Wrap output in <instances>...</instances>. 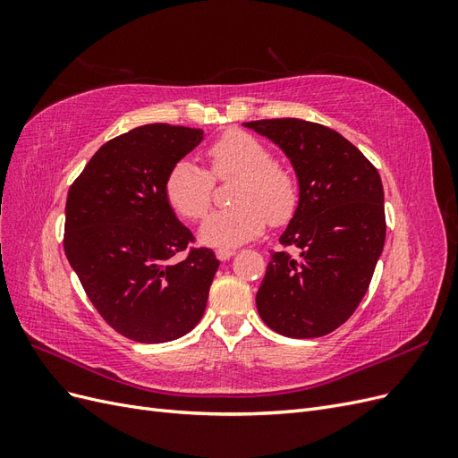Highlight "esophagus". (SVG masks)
Instances as JSON below:
<instances>
[{
    "instance_id": "34e87169",
    "label": "esophagus",
    "mask_w": 458,
    "mask_h": 458,
    "mask_svg": "<svg viewBox=\"0 0 458 458\" xmlns=\"http://www.w3.org/2000/svg\"><path fill=\"white\" fill-rule=\"evenodd\" d=\"M216 256H217V259L225 261V259H229L231 256H234V250H229V248H219V250H216Z\"/></svg>"
}]
</instances>
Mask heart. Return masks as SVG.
<instances>
[{"mask_svg":"<svg viewBox=\"0 0 458 458\" xmlns=\"http://www.w3.org/2000/svg\"><path fill=\"white\" fill-rule=\"evenodd\" d=\"M210 174L192 160L174 164L165 177V199L185 219L199 221L210 210L214 179L237 177L231 202L206 217L202 242L231 248L252 241L266 231L267 221L279 227L293 219L300 202L296 175L275 162L273 150L252 133L231 130L206 148Z\"/></svg>","mask_w":458,"mask_h":458,"instance_id":"obj_1","label":"heart"}]
</instances>
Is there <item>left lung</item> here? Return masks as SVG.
I'll list each match as a JSON object with an SVG mask.
<instances>
[{
  "label": "left lung",
  "mask_w": 458,
  "mask_h": 458,
  "mask_svg": "<svg viewBox=\"0 0 458 458\" xmlns=\"http://www.w3.org/2000/svg\"><path fill=\"white\" fill-rule=\"evenodd\" d=\"M293 162L300 202L256 294L258 313L288 338L336 330L367 294L386 241L378 170L338 131L300 118L246 122ZM294 245L298 255L285 248Z\"/></svg>",
  "instance_id": "1"
}]
</instances>
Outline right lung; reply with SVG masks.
<instances>
[{"instance_id": "right-lung-1", "label": "right lung", "mask_w": 458, "mask_h": 458, "mask_svg": "<svg viewBox=\"0 0 458 458\" xmlns=\"http://www.w3.org/2000/svg\"><path fill=\"white\" fill-rule=\"evenodd\" d=\"M202 140V130L147 123L105 143L68 191L64 254L93 308L130 340L182 338L204 315L219 261L191 246L165 199L174 164Z\"/></svg>"}]
</instances>
